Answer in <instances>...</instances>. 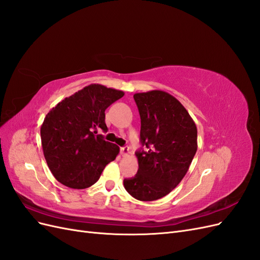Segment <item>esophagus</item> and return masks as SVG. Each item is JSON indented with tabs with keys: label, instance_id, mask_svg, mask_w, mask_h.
Masks as SVG:
<instances>
[{
	"label": "esophagus",
	"instance_id": "1",
	"mask_svg": "<svg viewBox=\"0 0 260 260\" xmlns=\"http://www.w3.org/2000/svg\"><path fill=\"white\" fill-rule=\"evenodd\" d=\"M120 153L122 156H128L130 154V149L128 146H123V147H120Z\"/></svg>",
	"mask_w": 260,
	"mask_h": 260
}]
</instances>
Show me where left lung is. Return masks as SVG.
<instances>
[{
  "mask_svg": "<svg viewBox=\"0 0 260 260\" xmlns=\"http://www.w3.org/2000/svg\"><path fill=\"white\" fill-rule=\"evenodd\" d=\"M133 98L145 151L136 153L138 172L124 179L123 185L135 199L151 202L169 194L185 176L198 151V129L184 106L167 92L154 90Z\"/></svg>",
  "mask_w": 260,
  "mask_h": 260,
  "instance_id": "8db88e82",
  "label": "left lung"
}]
</instances>
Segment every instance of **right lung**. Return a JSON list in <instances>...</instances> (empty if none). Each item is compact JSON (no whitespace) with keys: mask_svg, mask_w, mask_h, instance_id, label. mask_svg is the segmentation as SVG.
Segmentation results:
<instances>
[{"mask_svg":"<svg viewBox=\"0 0 260 260\" xmlns=\"http://www.w3.org/2000/svg\"><path fill=\"white\" fill-rule=\"evenodd\" d=\"M123 92L90 84L53 107L41 125V142L48 166L58 182L72 188L89 187L100 179L119 147L107 142L105 111Z\"/></svg>","mask_w":260,"mask_h":260,"instance_id":"1","label":"right lung"}]
</instances>
